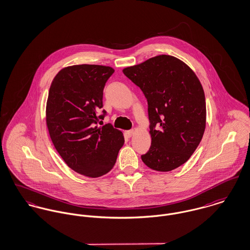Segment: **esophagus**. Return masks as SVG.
I'll use <instances>...</instances> for the list:
<instances>
[{
  "instance_id": "obj_1",
  "label": "esophagus",
  "mask_w": 250,
  "mask_h": 250,
  "mask_svg": "<svg viewBox=\"0 0 250 250\" xmlns=\"http://www.w3.org/2000/svg\"><path fill=\"white\" fill-rule=\"evenodd\" d=\"M134 133H135L134 130H130V131H126V132H125V135L128 136V137H131V136L134 135Z\"/></svg>"
}]
</instances>
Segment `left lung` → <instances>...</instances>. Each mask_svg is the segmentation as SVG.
Masks as SVG:
<instances>
[{
  "instance_id": "1",
  "label": "left lung",
  "mask_w": 250,
  "mask_h": 250,
  "mask_svg": "<svg viewBox=\"0 0 250 250\" xmlns=\"http://www.w3.org/2000/svg\"><path fill=\"white\" fill-rule=\"evenodd\" d=\"M123 73L148 102L152 143L142 161L159 172L180 167L205 133L206 104L199 78L182 60L165 54L125 68Z\"/></svg>"
}]
</instances>
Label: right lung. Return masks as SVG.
Returning a JSON list of instances; mask_svg holds the SVG:
<instances>
[{"label":"right lung","mask_w":250,"mask_h":250,"mask_svg":"<svg viewBox=\"0 0 250 250\" xmlns=\"http://www.w3.org/2000/svg\"><path fill=\"white\" fill-rule=\"evenodd\" d=\"M114 72L107 66H69L56 74L48 91L45 121L51 141L69 168L90 178L110 172L124 144L121 131L98 125L106 114H99L103 90Z\"/></svg>","instance_id":"add662e5"}]
</instances>
